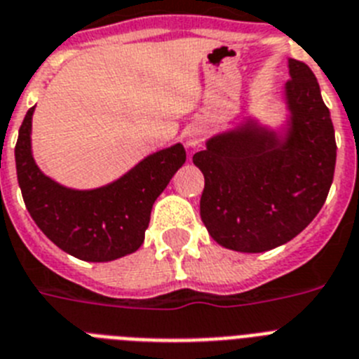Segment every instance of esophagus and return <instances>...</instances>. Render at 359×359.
Returning a JSON list of instances; mask_svg holds the SVG:
<instances>
[{
	"instance_id": "obj_1",
	"label": "esophagus",
	"mask_w": 359,
	"mask_h": 359,
	"mask_svg": "<svg viewBox=\"0 0 359 359\" xmlns=\"http://www.w3.org/2000/svg\"><path fill=\"white\" fill-rule=\"evenodd\" d=\"M184 142L188 147H198L203 142V133L198 128H189L184 135Z\"/></svg>"
}]
</instances>
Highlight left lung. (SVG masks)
Here are the masks:
<instances>
[{
  "label": "left lung",
  "instance_id": "1",
  "mask_svg": "<svg viewBox=\"0 0 359 359\" xmlns=\"http://www.w3.org/2000/svg\"><path fill=\"white\" fill-rule=\"evenodd\" d=\"M287 133L248 120L194 155L204 175L201 219L224 248L259 254L301 233L327 201L336 137L314 72L288 60Z\"/></svg>",
  "mask_w": 359,
  "mask_h": 359
}]
</instances>
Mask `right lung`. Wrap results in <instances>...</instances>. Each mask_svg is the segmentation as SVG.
Returning a JSON list of instances; mask_svg holds the SVG:
<instances>
[{
    "label": "right lung",
    "instance_id": "right-lung-1",
    "mask_svg": "<svg viewBox=\"0 0 359 359\" xmlns=\"http://www.w3.org/2000/svg\"><path fill=\"white\" fill-rule=\"evenodd\" d=\"M34 107L18 135L16 173L25 206L45 236L63 252L91 263L133 254L144 243L151 208L186 162L182 144L146 156L133 170L96 189H71L40 171L32 158Z\"/></svg>",
    "mask_w": 359,
    "mask_h": 359
}]
</instances>
